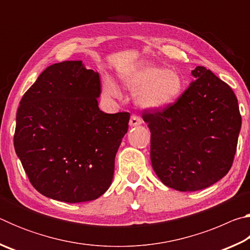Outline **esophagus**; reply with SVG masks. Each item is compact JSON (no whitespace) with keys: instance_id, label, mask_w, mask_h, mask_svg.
Masks as SVG:
<instances>
[{"instance_id":"1","label":"esophagus","mask_w":250,"mask_h":250,"mask_svg":"<svg viewBox=\"0 0 250 250\" xmlns=\"http://www.w3.org/2000/svg\"><path fill=\"white\" fill-rule=\"evenodd\" d=\"M129 125H131V126H137V125H142V119L140 117H138V116H131V118H130V121H129Z\"/></svg>"}]
</instances>
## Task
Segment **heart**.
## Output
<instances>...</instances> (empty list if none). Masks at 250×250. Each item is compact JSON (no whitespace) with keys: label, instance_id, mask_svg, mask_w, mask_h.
<instances>
[{"label":"heart","instance_id":"b5f03b06","mask_svg":"<svg viewBox=\"0 0 250 250\" xmlns=\"http://www.w3.org/2000/svg\"><path fill=\"white\" fill-rule=\"evenodd\" d=\"M119 78L125 88L137 92L135 104L146 111H158L173 104L185 88V80L180 71L154 65H139L122 71ZM103 88L109 97L119 98L121 96L120 89L112 79L105 78Z\"/></svg>","mask_w":250,"mask_h":250}]
</instances>
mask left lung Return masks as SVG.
Here are the masks:
<instances>
[{"instance_id":"left-lung-1","label":"left lung","mask_w":250,"mask_h":250,"mask_svg":"<svg viewBox=\"0 0 250 250\" xmlns=\"http://www.w3.org/2000/svg\"><path fill=\"white\" fill-rule=\"evenodd\" d=\"M174 104L143 113L151 132L152 167L164 185L194 192L216 183L231 167L242 128L231 88L205 67Z\"/></svg>"}]
</instances>
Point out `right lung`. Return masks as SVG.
<instances>
[{"label": "right lung", "mask_w": 250, "mask_h": 250, "mask_svg": "<svg viewBox=\"0 0 250 250\" xmlns=\"http://www.w3.org/2000/svg\"><path fill=\"white\" fill-rule=\"evenodd\" d=\"M98 71L82 61L54 64L25 92L16 113L14 147L32 185L65 203L107 192L130 113L98 107Z\"/></svg>", "instance_id": "add662e5"}]
</instances>
